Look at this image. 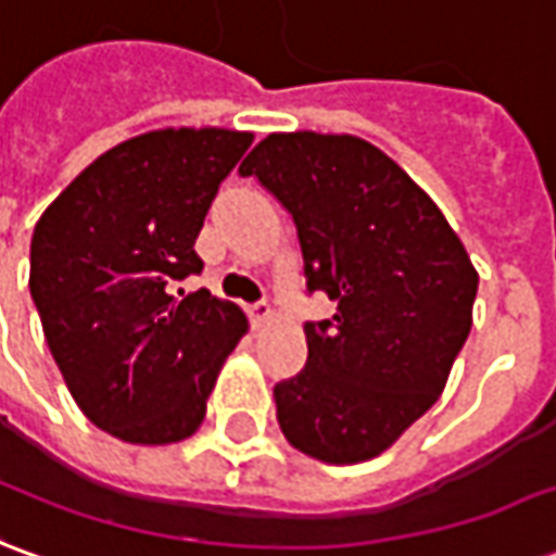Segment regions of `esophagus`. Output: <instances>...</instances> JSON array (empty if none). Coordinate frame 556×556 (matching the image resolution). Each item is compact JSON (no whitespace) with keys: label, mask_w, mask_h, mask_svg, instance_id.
<instances>
[{"label":"esophagus","mask_w":556,"mask_h":556,"mask_svg":"<svg viewBox=\"0 0 556 556\" xmlns=\"http://www.w3.org/2000/svg\"><path fill=\"white\" fill-rule=\"evenodd\" d=\"M271 317H275V311H271L269 302H257V305H251V320H254V326H266Z\"/></svg>","instance_id":"1"}]
</instances>
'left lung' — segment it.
Returning <instances> with one entry per match:
<instances>
[{"label": "left lung", "mask_w": 556, "mask_h": 556, "mask_svg": "<svg viewBox=\"0 0 556 556\" xmlns=\"http://www.w3.org/2000/svg\"><path fill=\"white\" fill-rule=\"evenodd\" d=\"M239 173L285 203L308 290L338 302L305 326V371L275 386L287 443L323 464L377 458L446 389L479 271L434 200L362 137L269 134Z\"/></svg>", "instance_id": "1"}]
</instances>
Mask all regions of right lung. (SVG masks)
I'll use <instances>...</instances> for the list:
<instances>
[{"label":"right lung","mask_w":556,"mask_h":556,"mask_svg":"<svg viewBox=\"0 0 556 556\" xmlns=\"http://www.w3.org/2000/svg\"><path fill=\"white\" fill-rule=\"evenodd\" d=\"M251 131L159 128L98 155L45 208L29 290L83 416L134 446L194 434L248 332L239 305L173 285L203 269L194 242Z\"/></svg>","instance_id":"1"}]
</instances>
